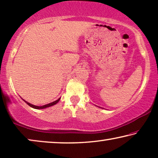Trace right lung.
Masks as SVG:
<instances>
[{
    "instance_id": "1",
    "label": "right lung",
    "mask_w": 158,
    "mask_h": 158,
    "mask_svg": "<svg viewBox=\"0 0 158 158\" xmlns=\"http://www.w3.org/2000/svg\"><path fill=\"white\" fill-rule=\"evenodd\" d=\"M60 100V98L59 99H57V101H53V102H52V103H48V104H46V105L42 106H35V105L31 104V103H29V102H27V101H24V100H23V101H24L25 102L27 103V104L29 106H31V107H32V108H34V109H45V108H47V107L52 106H53V105H55L56 103H58V101H59Z\"/></svg>"
}]
</instances>
